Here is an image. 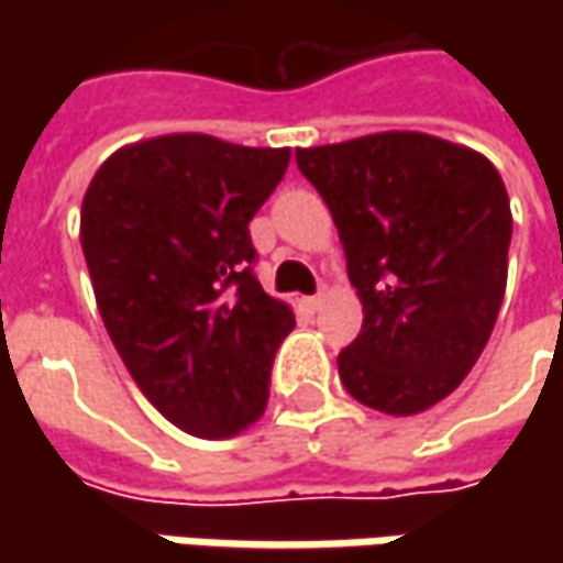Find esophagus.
<instances>
[{
	"mask_svg": "<svg viewBox=\"0 0 563 563\" xmlns=\"http://www.w3.org/2000/svg\"><path fill=\"white\" fill-rule=\"evenodd\" d=\"M303 307H307L310 313H316V310H322V307H325V294H316V297H307V300H303Z\"/></svg>",
	"mask_w": 563,
	"mask_h": 563,
	"instance_id": "34e87169",
	"label": "esophagus"
}]
</instances>
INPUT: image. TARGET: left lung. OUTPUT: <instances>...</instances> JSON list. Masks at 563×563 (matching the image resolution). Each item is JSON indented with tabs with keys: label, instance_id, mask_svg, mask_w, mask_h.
Instances as JSON below:
<instances>
[{
	"label": "left lung",
	"instance_id": "obj_1",
	"mask_svg": "<svg viewBox=\"0 0 563 563\" xmlns=\"http://www.w3.org/2000/svg\"><path fill=\"white\" fill-rule=\"evenodd\" d=\"M325 200L363 303L338 354L351 398L391 417L444 400L473 369L505 300L510 200L483 153L420 131L297 150Z\"/></svg>",
	"mask_w": 563,
	"mask_h": 563
}]
</instances>
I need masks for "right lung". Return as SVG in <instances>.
I'll return each instance as SVG.
<instances>
[{"instance_id":"obj_1","label":"right lung","mask_w":563,"mask_h":563,"mask_svg":"<svg viewBox=\"0 0 563 563\" xmlns=\"http://www.w3.org/2000/svg\"><path fill=\"white\" fill-rule=\"evenodd\" d=\"M288 163V146L165 134L115 150L84 194L80 247L106 332L146 400L190 435L231 439L266 410L294 313L256 282L247 225Z\"/></svg>"}]
</instances>
